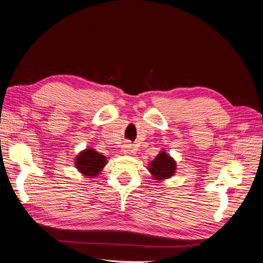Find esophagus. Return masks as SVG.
Wrapping results in <instances>:
<instances>
[{"label": "esophagus", "mask_w": 263, "mask_h": 263, "mask_svg": "<svg viewBox=\"0 0 263 263\" xmlns=\"http://www.w3.org/2000/svg\"><path fill=\"white\" fill-rule=\"evenodd\" d=\"M130 153H133V145L129 144V142H127V144L123 146V154L128 155Z\"/></svg>", "instance_id": "obj_1"}]
</instances>
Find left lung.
Here are the masks:
<instances>
[{
  "instance_id": "obj_1",
  "label": "left lung",
  "mask_w": 263,
  "mask_h": 263,
  "mask_svg": "<svg viewBox=\"0 0 263 263\" xmlns=\"http://www.w3.org/2000/svg\"><path fill=\"white\" fill-rule=\"evenodd\" d=\"M162 149L153 161L148 164V171L151 173L154 180L163 181L174 176L177 170V162L174 159Z\"/></svg>"
}]
</instances>
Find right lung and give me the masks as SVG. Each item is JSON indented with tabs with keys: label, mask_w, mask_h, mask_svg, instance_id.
Here are the masks:
<instances>
[{
	"label": "right lung",
	"mask_w": 263,
	"mask_h": 263,
	"mask_svg": "<svg viewBox=\"0 0 263 263\" xmlns=\"http://www.w3.org/2000/svg\"><path fill=\"white\" fill-rule=\"evenodd\" d=\"M106 163V157L90 147L79 153L74 159V165L78 171L90 179L98 177Z\"/></svg>",
	"instance_id": "obj_1"
}]
</instances>
